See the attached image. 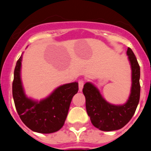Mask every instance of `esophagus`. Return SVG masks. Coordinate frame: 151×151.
Returning <instances> with one entry per match:
<instances>
[{
  "label": "esophagus",
  "mask_w": 151,
  "mask_h": 151,
  "mask_svg": "<svg viewBox=\"0 0 151 151\" xmlns=\"http://www.w3.org/2000/svg\"><path fill=\"white\" fill-rule=\"evenodd\" d=\"M84 84H85V82H84L83 80H79L78 81V89H79V91H82Z\"/></svg>",
  "instance_id": "1"
}]
</instances>
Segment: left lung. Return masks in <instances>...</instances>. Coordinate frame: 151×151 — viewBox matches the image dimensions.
<instances>
[{
	"instance_id": "8db88e82",
	"label": "left lung",
	"mask_w": 151,
	"mask_h": 151,
	"mask_svg": "<svg viewBox=\"0 0 151 151\" xmlns=\"http://www.w3.org/2000/svg\"><path fill=\"white\" fill-rule=\"evenodd\" d=\"M128 55L132 69V87L129 99L122 105H114L102 97L100 91L91 82L84 85L83 94L88 115L94 127L104 132L118 130L130 121L138 106L140 99V66L134 53L128 48Z\"/></svg>"
}]
</instances>
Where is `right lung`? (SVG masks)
<instances>
[{
	"instance_id": "add662e5",
	"label": "right lung",
	"mask_w": 151,
	"mask_h": 151,
	"mask_svg": "<svg viewBox=\"0 0 151 151\" xmlns=\"http://www.w3.org/2000/svg\"><path fill=\"white\" fill-rule=\"evenodd\" d=\"M22 56L17 60L14 69L13 97L21 120L33 132L49 134L63 127L67 116L70 103L78 91V82L59 86L40 101L28 97L21 80Z\"/></svg>"
}]
</instances>
